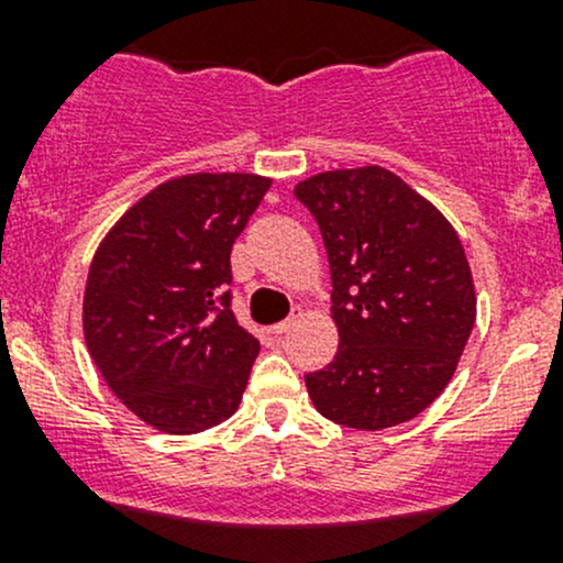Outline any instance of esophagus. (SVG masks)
Wrapping results in <instances>:
<instances>
[{
	"label": "esophagus",
	"mask_w": 563,
	"mask_h": 563,
	"mask_svg": "<svg viewBox=\"0 0 563 563\" xmlns=\"http://www.w3.org/2000/svg\"><path fill=\"white\" fill-rule=\"evenodd\" d=\"M297 321H299V313H294V316L283 318V321H280V323H275V327H272V332H275V334H286V332H288V329H291V327H294V323H297Z\"/></svg>",
	"instance_id": "esophagus-1"
}]
</instances>
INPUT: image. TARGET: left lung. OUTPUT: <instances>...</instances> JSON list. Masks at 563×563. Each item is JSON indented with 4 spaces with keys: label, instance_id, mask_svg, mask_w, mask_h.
I'll list each match as a JSON object with an SVG mask.
<instances>
[{
    "label": "left lung",
    "instance_id": "8db88e82",
    "mask_svg": "<svg viewBox=\"0 0 563 563\" xmlns=\"http://www.w3.org/2000/svg\"><path fill=\"white\" fill-rule=\"evenodd\" d=\"M294 196L321 229L340 349L308 373L332 422L384 430L444 391L474 329L468 261L444 214L387 168H343L299 181Z\"/></svg>",
    "mask_w": 563,
    "mask_h": 563
}]
</instances>
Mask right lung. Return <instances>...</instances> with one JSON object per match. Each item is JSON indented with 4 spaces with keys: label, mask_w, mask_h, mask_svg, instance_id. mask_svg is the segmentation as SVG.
Returning <instances> with one entry per match:
<instances>
[{
    "label": "right lung",
    "mask_w": 563,
    "mask_h": 563,
    "mask_svg": "<svg viewBox=\"0 0 563 563\" xmlns=\"http://www.w3.org/2000/svg\"><path fill=\"white\" fill-rule=\"evenodd\" d=\"M269 185L179 176L124 212L95 253L87 349L113 395L163 433H201L240 408L261 345L231 310V247Z\"/></svg>",
    "instance_id": "obj_1"
}]
</instances>
